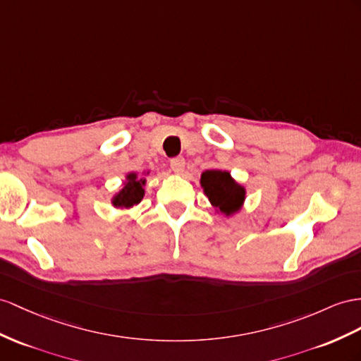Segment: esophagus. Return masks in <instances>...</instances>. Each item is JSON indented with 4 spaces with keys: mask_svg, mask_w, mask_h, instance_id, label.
Returning <instances> with one entry per match:
<instances>
[{
    "mask_svg": "<svg viewBox=\"0 0 361 361\" xmlns=\"http://www.w3.org/2000/svg\"><path fill=\"white\" fill-rule=\"evenodd\" d=\"M184 166H186V161H184L183 157H175V159L171 160V169L175 173H183L184 172Z\"/></svg>",
    "mask_w": 361,
    "mask_h": 361,
    "instance_id": "obj_1",
    "label": "esophagus"
}]
</instances>
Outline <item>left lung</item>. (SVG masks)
Instances as JSON below:
<instances>
[{
	"instance_id": "left-lung-1",
	"label": "left lung",
	"mask_w": 361,
	"mask_h": 361,
	"mask_svg": "<svg viewBox=\"0 0 361 361\" xmlns=\"http://www.w3.org/2000/svg\"><path fill=\"white\" fill-rule=\"evenodd\" d=\"M201 188L204 189L210 204L226 216L236 214L244 204L245 189L238 184L227 171L212 169L202 172Z\"/></svg>"
}]
</instances>
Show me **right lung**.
<instances>
[{
    "label": "right lung",
    "instance_id": "right-lung-1",
    "mask_svg": "<svg viewBox=\"0 0 361 361\" xmlns=\"http://www.w3.org/2000/svg\"><path fill=\"white\" fill-rule=\"evenodd\" d=\"M149 173V172H147ZM145 178H138L137 173L131 172L126 175V181L123 183V188L120 189L114 198H113V206L118 209H129L135 204H138L145 197Z\"/></svg>",
    "mask_w": 361,
    "mask_h": 361
}]
</instances>
